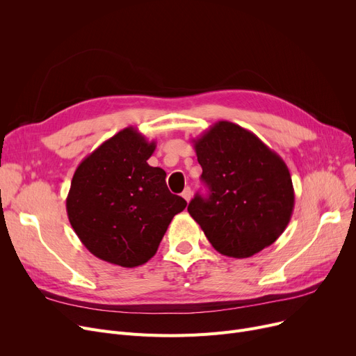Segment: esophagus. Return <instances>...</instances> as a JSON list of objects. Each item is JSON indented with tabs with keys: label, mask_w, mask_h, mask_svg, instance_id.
<instances>
[{
	"label": "esophagus",
	"mask_w": 356,
	"mask_h": 356,
	"mask_svg": "<svg viewBox=\"0 0 356 356\" xmlns=\"http://www.w3.org/2000/svg\"><path fill=\"white\" fill-rule=\"evenodd\" d=\"M181 196H183V199H184L186 202H191V199H192V189H191V188H186V189L183 191Z\"/></svg>",
	"instance_id": "obj_1"
}]
</instances>
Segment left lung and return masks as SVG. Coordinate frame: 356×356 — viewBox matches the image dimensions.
<instances>
[{
    "label": "left lung",
    "mask_w": 356,
    "mask_h": 356,
    "mask_svg": "<svg viewBox=\"0 0 356 356\" xmlns=\"http://www.w3.org/2000/svg\"><path fill=\"white\" fill-rule=\"evenodd\" d=\"M209 196L188 211L222 255L248 258L284 232L294 209V189L284 160L251 131L218 121L193 140Z\"/></svg>",
    "instance_id": "obj_1"
}]
</instances>
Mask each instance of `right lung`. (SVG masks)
I'll return each mask as SVG.
<instances>
[{
  "mask_svg": "<svg viewBox=\"0 0 356 356\" xmlns=\"http://www.w3.org/2000/svg\"><path fill=\"white\" fill-rule=\"evenodd\" d=\"M154 149L156 141L127 127L74 170L66 197L69 222L89 252L106 263L145 264L188 204L167 189L163 168L147 163Z\"/></svg>",
  "mask_w": 356,
  "mask_h": 356,
  "instance_id": "right-lung-1",
  "label": "right lung"
}]
</instances>
